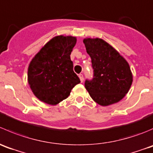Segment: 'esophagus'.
Returning a JSON list of instances; mask_svg holds the SVG:
<instances>
[{
    "instance_id": "34e87169",
    "label": "esophagus",
    "mask_w": 153,
    "mask_h": 153,
    "mask_svg": "<svg viewBox=\"0 0 153 153\" xmlns=\"http://www.w3.org/2000/svg\"><path fill=\"white\" fill-rule=\"evenodd\" d=\"M79 79H80V81H81L82 82H83V80H84V78H83V75L82 74H79Z\"/></svg>"
}]
</instances>
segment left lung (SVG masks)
<instances>
[{"mask_svg": "<svg viewBox=\"0 0 153 153\" xmlns=\"http://www.w3.org/2000/svg\"><path fill=\"white\" fill-rule=\"evenodd\" d=\"M86 51L91 59L94 76L85 87L91 97L102 106L119 102L128 93L132 74L126 60L101 39H85Z\"/></svg>", "mask_w": 153, "mask_h": 153, "instance_id": "left-lung-1", "label": "left lung"}]
</instances>
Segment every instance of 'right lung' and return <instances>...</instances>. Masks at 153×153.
I'll list each match as a JSON object with an SVG mask.
<instances>
[{
	"instance_id": "right-lung-1",
	"label": "right lung",
	"mask_w": 153,
	"mask_h": 153,
	"mask_svg": "<svg viewBox=\"0 0 153 153\" xmlns=\"http://www.w3.org/2000/svg\"><path fill=\"white\" fill-rule=\"evenodd\" d=\"M76 42L73 36H56L30 62L28 83L35 96L42 102L49 105L59 103L80 82L70 57Z\"/></svg>"
}]
</instances>
